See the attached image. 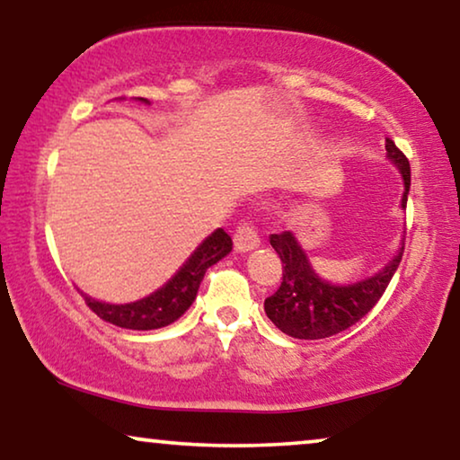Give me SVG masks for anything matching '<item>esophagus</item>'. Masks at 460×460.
Masks as SVG:
<instances>
[{
	"label": "esophagus",
	"mask_w": 460,
	"mask_h": 460,
	"mask_svg": "<svg viewBox=\"0 0 460 460\" xmlns=\"http://www.w3.org/2000/svg\"><path fill=\"white\" fill-rule=\"evenodd\" d=\"M233 242H235V250L237 252H252L256 250L258 245H261V237H258L256 229L252 227L250 223H242L235 231V237H233Z\"/></svg>",
	"instance_id": "1"
}]
</instances>
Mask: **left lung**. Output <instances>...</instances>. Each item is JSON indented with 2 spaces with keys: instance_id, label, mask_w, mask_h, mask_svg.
<instances>
[{
  "instance_id": "1",
  "label": "left lung",
  "mask_w": 460,
  "mask_h": 460,
  "mask_svg": "<svg viewBox=\"0 0 460 460\" xmlns=\"http://www.w3.org/2000/svg\"><path fill=\"white\" fill-rule=\"evenodd\" d=\"M387 160L402 174V199L406 208L411 190V164L392 139H385ZM270 245L283 262V281L277 292L264 300V313L277 329L296 340H323L346 332L358 323L390 286L400 261H402L404 239L396 256L377 273L350 283L325 281L310 264L306 252L292 231L270 235Z\"/></svg>"
}]
</instances>
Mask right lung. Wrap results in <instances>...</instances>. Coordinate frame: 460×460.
<instances>
[{
  "label": "right lung",
  "mask_w": 460,
  "mask_h": 460,
  "mask_svg": "<svg viewBox=\"0 0 460 460\" xmlns=\"http://www.w3.org/2000/svg\"><path fill=\"white\" fill-rule=\"evenodd\" d=\"M141 103H150V100L137 98ZM233 248L231 237L223 229L212 231L202 243L193 250L177 273L168 279L163 288L141 300L128 304H110L100 302L95 297L83 294L87 306L93 310L100 319L112 323L122 329H137V332H150L174 323L185 314V310L196 300L199 283H202L206 270L212 264L223 261Z\"/></svg>",
  "instance_id": "right-lung-1"
}]
</instances>
